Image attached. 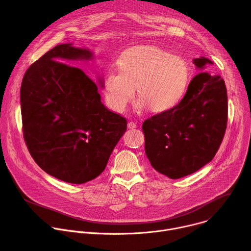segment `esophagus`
Here are the masks:
<instances>
[{"mask_svg": "<svg viewBox=\"0 0 251 251\" xmlns=\"http://www.w3.org/2000/svg\"><path fill=\"white\" fill-rule=\"evenodd\" d=\"M127 127L130 128V129H131V128H135V127H136V124H135L134 122H129V123L127 124Z\"/></svg>", "mask_w": 251, "mask_h": 251, "instance_id": "esophagus-1", "label": "esophagus"}]
</instances>
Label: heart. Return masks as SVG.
Here are the masks:
<instances>
[{"label": "heart", "mask_w": 251, "mask_h": 251, "mask_svg": "<svg viewBox=\"0 0 251 251\" xmlns=\"http://www.w3.org/2000/svg\"><path fill=\"white\" fill-rule=\"evenodd\" d=\"M120 71L111 70L104 81L107 105L123 112L135 94L136 107L153 112H165L176 107L183 99L190 79L187 61L171 55L156 46L129 48L118 59Z\"/></svg>", "instance_id": "obj_1"}]
</instances>
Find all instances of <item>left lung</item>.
I'll return each instance as SVG.
<instances>
[{"instance_id":"left-lung-1","label":"left lung","mask_w":251,"mask_h":251,"mask_svg":"<svg viewBox=\"0 0 251 251\" xmlns=\"http://www.w3.org/2000/svg\"><path fill=\"white\" fill-rule=\"evenodd\" d=\"M193 62L199 69L213 64L206 57ZM226 124L225 81L207 72L199 73L176 107L144 121L146 156L156 171L171 179L190 175L215 157Z\"/></svg>"}]
</instances>
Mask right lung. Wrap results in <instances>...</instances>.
Wrapping results in <instances>:
<instances>
[{"mask_svg":"<svg viewBox=\"0 0 251 251\" xmlns=\"http://www.w3.org/2000/svg\"><path fill=\"white\" fill-rule=\"evenodd\" d=\"M88 49L64 43L25 71L21 87L23 131L28 151L47 174L83 184L101 174L126 120L101 102L97 84L80 68L60 63L90 60ZM104 87L103 80H100Z\"/></svg>","mask_w":251,"mask_h":251,"instance_id":"right-lung-1","label":"right lung"}]
</instances>
